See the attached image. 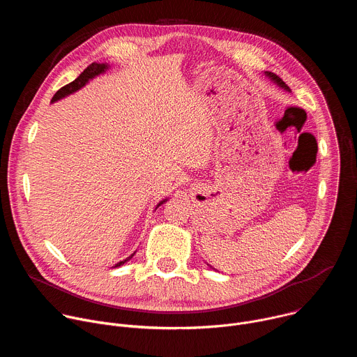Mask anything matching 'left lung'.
<instances>
[{
	"label": "left lung",
	"mask_w": 357,
	"mask_h": 357,
	"mask_svg": "<svg viewBox=\"0 0 357 357\" xmlns=\"http://www.w3.org/2000/svg\"><path fill=\"white\" fill-rule=\"evenodd\" d=\"M267 76H270V77H271V79H273V80H274L280 87H282V89H285V90H288V91H289V87H288V86H287V84H285V83H284V82H282L277 75H273L271 72H270V73L267 72Z\"/></svg>",
	"instance_id": "obj_1"
}]
</instances>
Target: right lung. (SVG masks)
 <instances>
[{
	"mask_svg": "<svg viewBox=\"0 0 357 357\" xmlns=\"http://www.w3.org/2000/svg\"><path fill=\"white\" fill-rule=\"evenodd\" d=\"M109 66L106 65V63H91V65H89L80 75H79V77L77 79H75L72 83H69V84H66V86H63V87H61L56 93H55V96L52 97V103H55V101H58V100H61V98H63V97H66V96H69V94H72V93H75V91H77L79 89H82L90 79H93V77H96V76H98L100 73H103V72H106V69H107ZM164 202H167V199L165 200H162V202H160L158 205H157V208H160ZM132 256L134 254H131L130 257H127L126 260H123V261H120V263H117L116 266H114V268L116 267H120V266H123L124 263H127L128 260H131L132 259Z\"/></svg>",
	"mask_w": 357,
	"mask_h": 357,
	"instance_id": "1",
	"label": "right lung"
}]
</instances>
